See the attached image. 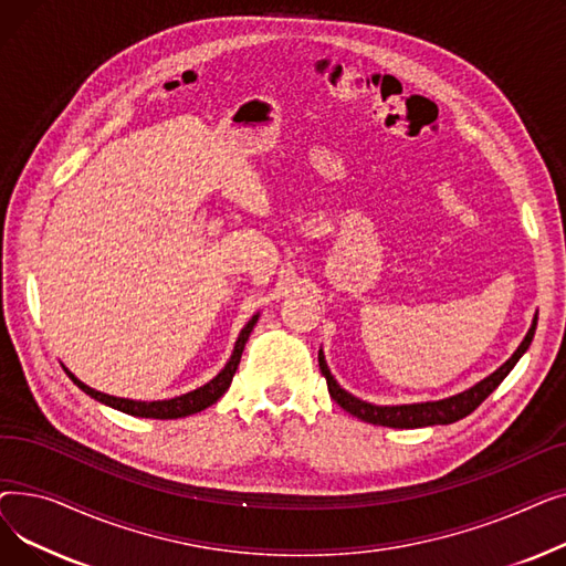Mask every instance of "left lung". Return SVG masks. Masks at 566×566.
Masks as SVG:
<instances>
[{"label":"left lung","instance_id":"obj_1","mask_svg":"<svg viewBox=\"0 0 566 566\" xmlns=\"http://www.w3.org/2000/svg\"><path fill=\"white\" fill-rule=\"evenodd\" d=\"M534 331H537V316L532 321V328L527 331L525 339L521 342V346L516 348V353L512 358L504 363L497 371H493L489 378H484L482 382L474 385V388L450 397V399H442V401H427V403H410V406H374L367 401H360L358 397L348 395L346 390H342L337 380L333 378L328 365L323 360V353H318V367L321 374L328 380V392L331 397L346 410L350 412L353 418H358L363 422L369 424H380V427H392V429H418V427H433V424H452L465 415H470L474 408H478L495 388L504 380L514 365L521 360V355L527 350V346L532 344Z\"/></svg>","mask_w":566,"mask_h":566}]
</instances>
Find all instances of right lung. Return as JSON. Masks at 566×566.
I'll return each mask as SVG.
<instances>
[{
	"label": "right lung",
	"instance_id": "obj_1",
	"mask_svg": "<svg viewBox=\"0 0 566 566\" xmlns=\"http://www.w3.org/2000/svg\"><path fill=\"white\" fill-rule=\"evenodd\" d=\"M259 316H252L250 323L245 325V328L241 331V337H238L235 342V348H233V355L231 360L227 363V367L211 380L206 382L203 388L195 390V392H188L184 397H174V399H167V401H130V399H118V397H109V395H103L98 390H92L88 385H84L82 380H77L69 369V378L77 385V388L82 392H86L88 397H94L96 401L105 403V406H112L116 410L122 412H128V415H135V418H154V420H176V418H186V415H195L208 406H213L231 385V378L238 369V365H241V355H243V348H245V342L254 328Z\"/></svg>",
	"mask_w": 566,
	"mask_h": 566
}]
</instances>
